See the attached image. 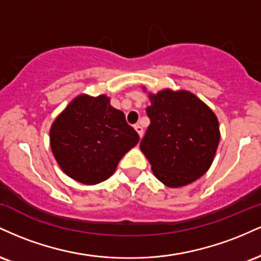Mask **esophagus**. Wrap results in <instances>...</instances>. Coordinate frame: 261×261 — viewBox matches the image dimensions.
I'll return each instance as SVG.
<instances>
[{
	"label": "esophagus",
	"instance_id": "34e87169",
	"mask_svg": "<svg viewBox=\"0 0 261 261\" xmlns=\"http://www.w3.org/2000/svg\"><path fill=\"white\" fill-rule=\"evenodd\" d=\"M135 130L137 131V134H139V136H140V137H142V136H143V128H142V126H141L140 124H136V125H135Z\"/></svg>",
	"mask_w": 261,
	"mask_h": 261
}]
</instances>
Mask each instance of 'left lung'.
Returning <instances> with one entry per match:
<instances>
[{
    "mask_svg": "<svg viewBox=\"0 0 261 261\" xmlns=\"http://www.w3.org/2000/svg\"><path fill=\"white\" fill-rule=\"evenodd\" d=\"M145 89V88H143ZM151 124L140 143L155 178L169 188L195 181L207 172L220 142V125L210 108L188 91L148 94Z\"/></svg>",
    "mask_w": 261,
    "mask_h": 261,
    "instance_id": "left-lung-1",
    "label": "left lung"
}]
</instances>
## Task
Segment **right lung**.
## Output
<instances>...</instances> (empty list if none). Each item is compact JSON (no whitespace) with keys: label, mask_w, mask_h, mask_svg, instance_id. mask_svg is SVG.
<instances>
[{"label":"right lung","mask_w":261,"mask_h":261,"mask_svg":"<svg viewBox=\"0 0 261 261\" xmlns=\"http://www.w3.org/2000/svg\"><path fill=\"white\" fill-rule=\"evenodd\" d=\"M139 134L106 94H81L50 128V146L65 174L87 185L107 180L122 155L139 142Z\"/></svg>","instance_id":"1"}]
</instances>
